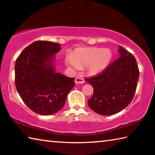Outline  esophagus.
<instances>
[{"label": "esophagus", "instance_id": "34e87169", "mask_svg": "<svg viewBox=\"0 0 155 155\" xmlns=\"http://www.w3.org/2000/svg\"><path fill=\"white\" fill-rule=\"evenodd\" d=\"M84 82H85L84 79L81 77H76V78H75L76 84H84Z\"/></svg>", "mask_w": 155, "mask_h": 155}]
</instances>
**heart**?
<instances>
[{
  "label": "heart",
  "mask_w": 155,
  "mask_h": 155,
  "mask_svg": "<svg viewBox=\"0 0 155 155\" xmlns=\"http://www.w3.org/2000/svg\"><path fill=\"white\" fill-rule=\"evenodd\" d=\"M112 53L109 49L100 48H85L75 51L71 58H67L66 64L74 70H78L79 67L90 66L93 73L101 72L110 64Z\"/></svg>",
  "instance_id": "heart-1"
}]
</instances>
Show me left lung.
<instances>
[{
    "instance_id": "1",
    "label": "left lung",
    "mask_w": 155,
    "mask_h": 155,
    "mask_svg": "<svg viewBox=\"0 0 155 155\" xmlns=\"http://www.w3.org/2000/svg\"><path fill=\"white\" fill-rule=\"evenodd\" d=\"M120 57L97 76L85 78L94 88L87 104L97 114L114 115L132 101L137 87L139 70L134 56L121 46Z\"/></svg>"
}]
</instances>
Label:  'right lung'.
<instances>
[{
	"instance_id": "add662e5",
	"label": "right lung",
	"mask_w": 155,
	"mask_h": 155,
	"mask_svg": "<svg viewBox=\"0 0 155 155\" xmlns=\"http://www.w3.org/2000/svg\"><path fill=\"white\" fill-rule=\"evenodd\" d=\"M61 45L36 41L25 48L15 63V85L21 98L36 114L49 115L64 107L74 78L55 72L54 58Z\"/></svg>"
}]
</instances>
